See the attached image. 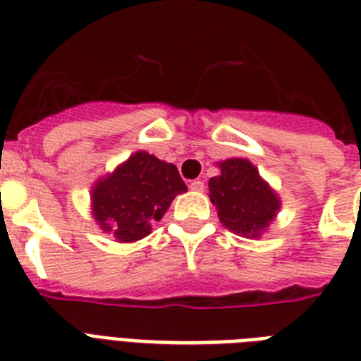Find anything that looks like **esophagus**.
I'll use <instances>...</instances> for the list:
<instances>
[{"instance_id": "34e87169", "label": "esophagus", "mask_w": 361, "mask_h": 361, "mask_svg": "<svg viewBox=\"0 0 361 361\" xmlns=\"http://www.w3.org/2000/svg\"><path fill=\"white\" fill-rule=\"evenodd\" d=\"M189 187H191V191L202 192L204 191V181L202 180H192L191 183H189Z\"/></svg>"}]
</instances>
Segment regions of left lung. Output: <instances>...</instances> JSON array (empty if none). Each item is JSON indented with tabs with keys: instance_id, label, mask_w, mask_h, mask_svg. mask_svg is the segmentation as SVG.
Segmentation results:
<instances>
[{
	"instance_id": "left-lung-1",
	"label": "left lung",
	"mask_w": 361,
	"mask_h": 361,
	"mask_svg": "<svg viewBox=\"0 0 361 361\" xmlns=\"http://www.w3.org/2000/svg\"><path fill=\"white\" fill-rule=\"evenodd\" d=\"M221 174L209 180V197L221 223L236 234L258 238L279 209V198L245 159L221 163Z\"/></svg>"
}]
</instances>
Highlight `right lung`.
<instances>
[{
	"mask_svg": "<svg viewBox=\"0 0 361 361\" xmlns=\"http://www.w3.org/2000/svg\"><path fill=\"white\" fill-rule=\"evenodd\" d=\"M183 191L187 185L174 164L138 152L110 178L97 181L93 214L104 232H114L120 241H135L152 232L153 223Z\"/></svg>",
	"mask_w": 361,
	"mask_h": 361,
	"instance_id": "obj_1",
	"label": "right lung"
}]
</instances>
